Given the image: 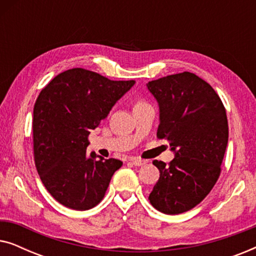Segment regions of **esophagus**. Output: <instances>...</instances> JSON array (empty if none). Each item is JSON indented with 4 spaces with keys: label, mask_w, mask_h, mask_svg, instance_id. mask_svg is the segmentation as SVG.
I'll use <instances>...</instances> for the list:
<instances>
[{
    "label": "esophagus",
    "mask_w": 256,
    "mask_h": 256,
    "mask_svg": "<svg viewBox=\"0 0 256 256\" xmlns=\"http://www.w3.org/2000/svg\"><path fill=\"white\" fill-rule=\"evenodd\" d=\"M129 160H130V162H132V164H134L135 166H144V164L146 163V160L136 158V157H132V158H130Z\"/></svg>",
    "instance_id": "34e87169"
}]
</instances>
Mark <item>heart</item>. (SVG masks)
Returning <instances> with one entry per match:
<instances>
[{
	"instance_id": "1",
	"label": "heart",
	"mask_w": 256,
	"mask_h": 256,
	"mask_svg": "<svg viewBox=\"0 0 256 256\" xmlns=\"http://www.w3.org/2000/svg\"><path fill=\"white\" fill-rule=\"evenodd\" d=\"M140 104H142V102H140Z\"/></svg>"
}]
</instances>
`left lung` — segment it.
I'll list each match as a JSON object with an SVG mask.
<instances>
[{
	"label": "left lung",
	"mask_w": 256,
	"mask_h": 256,
	"mask_svg": "<svg viewBox=\"0 0 256 256\" xmlns=\"http://www.w3.org/2000/svg\"><path fill=\"white\" fill-rule=\"evenodd\" d=\"M160 108L157 138H166L174 158L154 160L160 180L149 200L166 214L194 208L210 194L220 174L228 142L225 107L205 80L190 72L146 84Z\"/></svg>",
	"instance_id": "1"
}]
</instances>
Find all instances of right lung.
<instances>
[{
	"mask_svg": "<svg viewBox=\"0 0 256 256\" xmlns=\"http://www.w3.org/2000/svg\"><path fill=\"white\" fill-rule=\"evenodd\" d=\"M134 84L71 68L40 90L34 107V163L44 186L62 205L85 211L104 198L122 162L86 154L88 135Z\"/></svg>",
	"mask_w": 256,
	"mask_h": 256,
	"instance_id": "add662e5",
	"label": "right lung"
}]
</instances>
